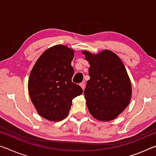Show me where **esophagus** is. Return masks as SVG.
Masks as SVG:
<instances>
[{"label": "esophagus", "mask_w": 156, "mask_h": 156, "mask_svg": "<svg viewBox=\"0 0 156 156\" xmlns=\"http://www.w3.org/2000/svg\"><path fill=\"white\" fill-rule=\"evenodd\" d=\"M80 86L81 87L82 89H83V90H84V87H85V83H81L80 84Z\"/></svg>", "instance_id": "obj_1"}]
</instances>
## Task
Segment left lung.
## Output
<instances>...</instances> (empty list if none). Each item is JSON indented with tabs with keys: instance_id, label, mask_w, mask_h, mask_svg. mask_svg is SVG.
Listing matches in <instances>:
<instances>
[{
	"instance_id": "8db88e82",
	"label": "left lung",
	"mask_w": 156,
	"mask_h": 156,
	"mask_svg": "<svg viewBox=\"0 0 156 156\" xmlns=\"http://www.w3.org/2000/svg\"><path fill=\"white\" fill-rule=\"evenodd\" d=\"M82 53L90 65V79L84 91L89 112L99 121L114 120L131 98V83L125 65L110 50H102L96 54L86 50Z\"/></svg>"
}]
</instances>
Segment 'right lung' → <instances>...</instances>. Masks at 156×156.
Here are the masks:
<instances>
[{
  "label": "right lung",
  "instance_id": "1",
  "mask_svg": "<svg viewBox=\"0 0 156 156\" xmlns=\"http://www.w3.org/2000/svg\"><path fill=\"white\" fill-rule=\"evenodd\" d=\"M74 50L62 44L46 49L37 60L28 80V91L37 112L49 121L67 117L72 100L83 89L72 82Z\"/></svg>",
  "mask_w": 156,
  "mask_h": 156
}]
</instances>
